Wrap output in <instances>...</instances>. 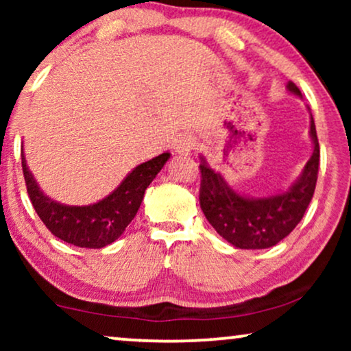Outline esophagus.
<instances>
[{
    "mask_svg": "<svg viewBox=\"0 0 351 351\" xmlns=\"http://www.w3.org/2000/svg\"><path fill=\"white\" fill-rule=\"evenodd\" d=\"M174 148L179 155H190V152L195 148V141L190 136H184L176 142Z\"/></svg>",
    "mask_w": 351,
    "mask_h": 351,
    "instance_id": "esophagus-1",
    "label": "esophagus"
}]
</instances>
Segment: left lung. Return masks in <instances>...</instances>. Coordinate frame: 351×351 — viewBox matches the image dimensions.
I'll list each match as a JSON object with an SVG mask.
<instances>
[{"label":"left lung","mask_w":351,"mask_h":351,"mask_svg":"<svg viewBox=\"0 0 351 351\" xmlns=\"http://www.w3.org/2000/svg\"><path fill=\"white\" fill-rule=\"evenodd\" d=\"M287 90L302 97L294 83ZM313 153L294 184L282 193L249 198L239 195L201 156V209L220 237L239 249H267L285 239L297 227L313 198L319 166V143L313 117L310 114Z\"/></svg>","instance_id":"8db88e82"}]
</instances>
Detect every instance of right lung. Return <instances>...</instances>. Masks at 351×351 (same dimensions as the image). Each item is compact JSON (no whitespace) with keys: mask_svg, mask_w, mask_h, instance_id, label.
I'll use <instances>...</instances> for the list:
<instances>
[{"mask_svg":"<svg viewBox=\"0 0 351 351\" xmlns=\"http://www.w3.org/2000/svg\"><path fill=\"white\" fill-rule=\"evenodd\" d=\"M169 156V153H161L160 156L134 167L118 189L89 206L60 204L43 193L28 169L23 150L22 171L33 208L47 230L73 246L100 249L117 241L136 217L147 186L162 169Z\"/></svg>","mask_w":351,"mask_h":351,"instance_id":"add662e5","label":"right lung"}]
</instances>
